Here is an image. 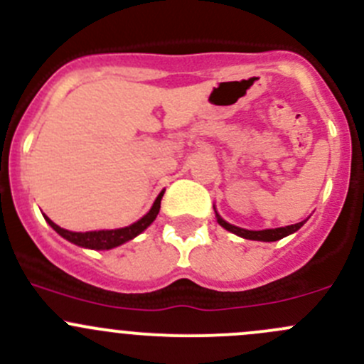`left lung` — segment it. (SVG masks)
<instances>
[{
	"instance_id": "8db88e82",
	"label": "left lung",
	"mask_w": 364,
	"mask_h": 364,
	"mask_svg": "<svg viewBox=\"0 0 364 364\" xmlns=\"http://www.w3.org/2000/svg\"><path fill=\"white\" fill-rule=\"evenodd\" d=\"M218 223L223 226V228L228 230V232L235 233V235L244 237V239H250V240H264V242H274V240L283 239V237H287V235H290V233L297 232V230H299L301 226L304 225V221H303V223H296V225L283 226V228L260 230V232H253V230H244V228H239V226L230 225V223H226L225 219H221L219 215H218Z\"/></svg>"
}]
</instances>
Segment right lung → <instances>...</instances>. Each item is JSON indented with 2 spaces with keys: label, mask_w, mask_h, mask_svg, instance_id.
I'll return each instance as SVG.
<instances>
[{
  "label": "right lung",
  "mask_w": 364,
  "mask_h": 364,
  "mask_svg": "<svg viewBox=\"0 0 364 364\" xmlns=\"http://www.w3.org/2000/svg\"><path fill=\"white\" fill-rule=\"evenodd\" d=\"M163 193L157 196V200L154 201L152 208L149 210V214L143 215L139 221H136L134 225L131 226H125V228H118V230H99V232H68V230L60 228L58 225L51 221L49 218H46V221L60 233L63 239L70 240V242L77 244V246L82 247H90V250H111V247H117L120 244L127 242V240L134 239L136 235L146 230V226H150L154 223V219L157 218L159 214V208H161V198H163Z\"/></svg>",
  "instance_id": "1"
}]
</instances>
